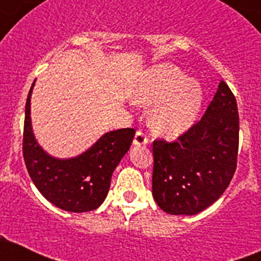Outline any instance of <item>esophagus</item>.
I'll return each mask as SVG.
<instances>
[{"label": "esophagus", "mask_w": 261, "mask_h": 261, "mask_svg": "<svg viewBox=\"0 0 261 261\" xmlns=\"http://www.w3.org/2000/svg\"><path fill=\"white\" fill-rule=\"evenodd\" d=\"M148 143V137L145 132L142 130H137L135 136V140H133V145L135 146H145Z\"/></svg>", "instance_id": "esophagus-1"}]
</instances>
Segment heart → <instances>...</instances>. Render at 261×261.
Returning <instances> with one entry per match:
<instances>
[{
	"instance_id": "1",
	"label": "heart",
	"mask_w": 261,
	"mask_h": 261,
	"mask_svg": "<svg viewBox=\"0 0 261 261\" xmlns=\"http://www.w3.org/2000/svg\"><path fill=\"white\" fill-rule=\"evenodd\" d=\"M138 103H156L151 116L152 128L166 137H177L197 120L203 101V91L195 79L173 64H159L146 69L135 82Z\"/></svg>"
}]
</instances>
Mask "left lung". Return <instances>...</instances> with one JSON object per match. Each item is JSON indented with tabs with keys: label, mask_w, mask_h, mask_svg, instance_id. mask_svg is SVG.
I'll return each instance as SVG.
<instances>
[{
	"label": "left lung",
	"mask_w": 261,
	"mask_h": 261,
	"mask_svg": "<svg viewBox=\"0 0 261 261\" xmlns=\"http://www.w3.org/2000/svg\"><path fill=\"white\" fill-rule=\"evenodd\" d=\"M236 97L220 81L200 121L175 142L153 141L152 196L168 214L195 215L223 195L237 166Z\"/></svg>",
	"instance_id": "1"
}]
</instances>
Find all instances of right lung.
I'll list each match as a JSON object with an SVG mask.
<instances>
[{"label":"right lung","mask_w":261,"mask_h":261,"mask_svg":"<svg viewBox=\"0 0 261 261\" xmlns=\"http://www.w3.org/2000/svg\"><path fill=\"white\" fill-rule=\"evenodd\" d=\"M31 87L25 103L23 155L32 180L44 198L70 213L95 210L105 201L111 175L132 145L136 130L123 128L108 132L87 151L70 159L47 153L34 137L31 119Z\"/></svg>","instance_id":"add662e5"}]
</instances>
